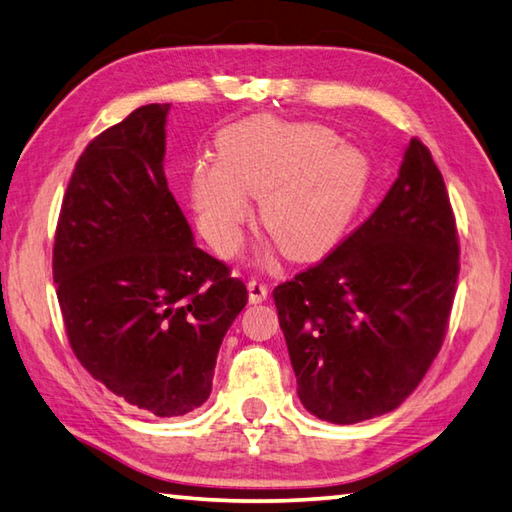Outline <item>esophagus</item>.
<instances>
[{
    "instance_id": "esophagus-1",
    "label": "esophagus",
    "mask_w": 512,
    "mask_h": 512,
    "mask_svg": "<svg viewBox=\"0 0 512 512\" xmlns=\"http://www.w3.org/2000/svg\"><path fill=\"white\" fill-rule=\"evenodd\" d=\"M247 291H249V302H252V305H258V302H265L267 296H269L267 285L260 283V280H249Z\"/></svg>"
}]
</instances>
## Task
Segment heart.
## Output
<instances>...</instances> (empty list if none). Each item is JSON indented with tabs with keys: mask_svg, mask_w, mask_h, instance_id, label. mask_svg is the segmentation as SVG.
I'll use <instances>...</instances> for the list:
<instances>
[{
	"mask_svg": "<svg viewBox=\"0 0 512 512\" xmlns=\"http://www.w3.org/2000/svg\"><path fill=\"white\" fill-rule=\"evenodd\" d=\"M218 163L198 161L190 190L198 225L232 252L260 198V221L280 252L311 260L336 247L367 196L371 163L320 123L254 117L216 141Z\"/></svg>",
	"mask_w": 512,
	"mask_h": 512,
	"instance_id": "heart-1",
	"label": "heart"
}]
</instances>
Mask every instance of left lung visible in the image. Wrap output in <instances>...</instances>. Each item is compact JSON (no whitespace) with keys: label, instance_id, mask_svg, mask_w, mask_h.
<instances>
[{"label":"left lung","instance_id":"8db88e82","mask_svg":"<svg viewBox=\"0 0 512 512\" xmlns=\"http://www.w3.org/2000/svg\"><path fill=\"white\" fill-rule=\"evenodd\" d=\"M457 274L460 241L442 172L411 139L378 210L274 289L302 406L333 424L398 409L442 349Z\"/></svg>","mask_w":512,"mask_h":512}]
</instances>
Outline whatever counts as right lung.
Segmentation results:
<instances>
[{
    "label": "right lung",
    "instance_id": "add662e5",
    "mask_svg": "<svg viewBox=\"0 0 512 512\" xmlns=\"http://www.w3.org/2000/svg\"><path fill=\"white\" fill-rule=\"evenodd\" d=\"M150 103L88 143L61 203L52 278L81 367L159 417L198 409L247 287L194 245L165 181V117Z\"/></svg>",
    "mask_w": 512,
    "mask_h": 512
}]
</instances>
